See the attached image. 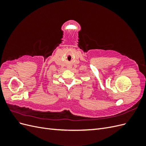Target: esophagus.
I'll return each mask as SVG.
<instances>
[{
  "instance_id": "1",
  "label": "esophagus",
  "mask_w": 146,
  "mask_h": 146,
  "mask_svg": "<svg viewBox=\"0 0 146 146\" xmlns=\"http://www.w3.org/2000/svg\"><path fill=\"white\" fill-rule=\"evenodd\" d=\"M67 68H68V69H69V70H72V66H71V65H70V64H69V65L68 66Z\"/></svg>"
}]
</instances>
